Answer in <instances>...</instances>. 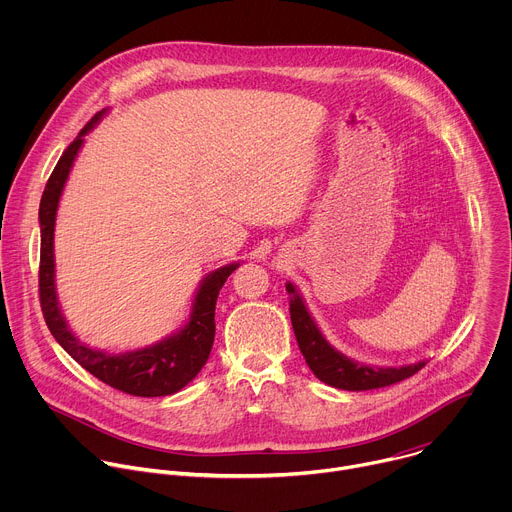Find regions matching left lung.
Listing matches in <instances>:
<instances>
[{
    "mask_svg": "<svg viewBox=\"0 0 512 512\" xmlns=\"http://www.w3.org/2000/svg\"><path fill=\"white\" fill-rule=\"evenodd\" d=\"M285 289L289 294V316L298 346L308 367L322 383L344 391H371L405 381L427 364V360H419L405 367H371V364L348 358L324 338L298 287L287 281Z\"/></svg>",
    "mask_w": 512,
    "mask_h": 512,
    "instance_id": "left-lung-1",
    "label": "left lung"
}]
</instances>
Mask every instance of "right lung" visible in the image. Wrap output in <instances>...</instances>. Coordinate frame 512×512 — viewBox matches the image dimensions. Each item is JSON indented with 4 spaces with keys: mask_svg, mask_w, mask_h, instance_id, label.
Instances as JSON below:
<instances>
[{
    "mask_svg": "<svg viewBox=\"0 0 512 512\" xmlns=\"http://www.w3.org/2000/svg\"><path fill=\"white\" fill-rule=\"evenodd\" d=\"M109 113L99 111L60 156L54 172L48 178L40 200V304L44 320L56 342L75 358L83 369L105 385L135 395V397H164L184 389L206 364L214 342V308L218 291L227 277L239 267L229 263L210 271L198 285L190 316L186 324L164 340L137 350L111 354L107 350L91 348L72 334L56 296V263H54V227L58 202L75 164L85 135Z\"/></svg>",
    "mask_w": 512,
    "mask_h": 512,
    "instance_id": "1",
    "label": "right lung"
}]
</instances>
